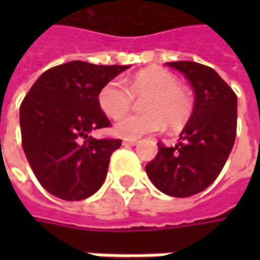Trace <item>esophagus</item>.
<instances>
[{"label":"esophagus","instance_id":"esophagus-1","mask_svg":"<svg viewBox=\"0 0 260 260\" xmlns=\"http://www.w3.org/2000/svg\"><path fill=\"white\" fill-rule=\"evenodd\" d=\"M123 145L124 146H136L137 145V140H124V142H123Z\"/></svg>","mask_w":260,"mask_h":260}]
</instances>
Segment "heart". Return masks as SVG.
I'll return each instance as SVG.
<instances>
[{
	"instance_id": "heart-1",
	"label": "heart",
	"mask_w": 260,
	"mask_h": 260,
	"mask_svg": "<svg viewBox=\"0 0 260 260\" xmlns=\"http://www.w3.org/2000/svg\"><path fill=\"white\" fill-rule=\"evenodd\" d=\"M146 98L143 110L147 114L128 115L117 121L114 135L125 140H137L149 133L165 128H179L192 113V100L179 86L176 76L160 68H149L136 74L128 88L120 81H110L98 94V104L111 118L127 114L133 104V96Z\"/></svg>"
}]
</instances>
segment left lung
<instances>
[{
    "label": "left lung",
    "instance_id": "left-lung-1",
    "mask_svg": "<svg viewBox=\"0 0 260 260\" xmlns=\"http://www.w3.org/2000/svg\"><path fill=\"white\" fill-rule=\"evenodd\" d=\"M166 65L189 81L194 110L179 143L174 147L159 145L146 174L164 194L185 198L204 191L221 172L235 145L237 96L213 68L189 60Z\"/></svg>",
    "mask_w": 260,
    "mask_h": 260
}]
</instances>
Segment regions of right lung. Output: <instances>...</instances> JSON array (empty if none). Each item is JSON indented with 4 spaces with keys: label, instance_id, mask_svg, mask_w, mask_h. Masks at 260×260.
I'll list each match as a JSON object with an SVG mask.
<instances>
[{
    "label": "right lung",
    "instance_id": "obj_1",
    "mask_svg": "<svg viewBox=\"0 0 260 260\" xmlns=\"http://www.w3.org/2000/svg\"><path fill=\"white\" fill-rule=\"evenodd\" d=\"M130 66L72 60L39 76L20 107L25 157L47 192L81 201L104 184L110 157L121 140L94 139L110 125L98 94Z\"/></svg>",
    "mask_w": 260,
    "mask_h": 260
}]
</instances>
